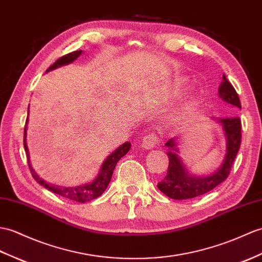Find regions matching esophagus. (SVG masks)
I'll return each instance as SVG.
<instances>
[{
	"instance_id": "34e87169",
	"label": "esophagus",
	"mask_w": 262,
	"mask_h": 262,
	"mask_svg": "<svg viewBox=\"0 0 262 262\" xmlns=\"http://www.w3.org/2000/svg\"><path fill=\"white\" fill-rule=\"evenodd\" d=\"M157 144H159V137H157V135L154 133H149L143 137L142 146L146 149L153 148Z\"/></svg>"
}]
</instances>
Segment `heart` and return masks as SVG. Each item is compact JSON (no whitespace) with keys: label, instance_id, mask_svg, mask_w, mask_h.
<instances>
[{"label":"heart","instance_id":"heart-1","mask_svg":"<svg viewBox=\"0 0 262 262\" xmlns=\"http://www.w3.org/2000/svg\"><path fill=\"white\" fill-rule=\"evenodd\" d=\"M186 86V81L185 80H176L175 84H174V90L178 91V90H182L184 87Z\"/></svg>","mask_w":262,"mask_h":262}]
</instances>
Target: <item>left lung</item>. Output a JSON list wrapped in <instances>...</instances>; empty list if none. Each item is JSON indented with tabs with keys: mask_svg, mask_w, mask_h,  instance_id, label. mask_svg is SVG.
<instances>
[{
	"mask_svg": "<svg viewBox=\"0 0 262 262\" xmlns=\"http://www.w3.org/2000/svg\"><path fill=\"white\" fill-rule=\"evenodd\" d=\"M219 96L224 101L231 105L241 108V102L235 89L223 76V81L219 88ZM220 123L223 126L224 133L227 137V156L222 166L217 172L206 178H195L186 172L185 167L182 164L179 155L176 154V143L173 138L166 143L167 147L171 149L167 153L168 156V168L166 176L161 181L157 187L168 198L174 200H188L198 198L200 195L210 192L226 181L231 172L235 156L238 154L241 145V119L239 117L221 118Z\"/></svg>",
	"mask_w": 262,
	"mask_h": 262,
	"instance_id": "left-lung-1",
	"label": "left lung"
}]
</instances>
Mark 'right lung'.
Here are the masks:
<instances>
[{"mask_svg":"<svg viewBox=\"0 0 262 262\" xmlns=\"http://www.w3.org/2000/svg\"><path fill=\"white\" fill-rule=\"evenodd\" d=\"M81 52H82L81 50H79V51H74V52L64 54V56L59 58L56 62L49 67L47 72L54 69V68H57V67L68 64L72 61H75V60L79 56H80ZM27 125H28V117H27V121H26V127H24L23 145H24V149H26L27 157H28V164H29L30 172H31L33 179L38 182L39 184L48 188V190L51 191L52 193H56L60 196L69 199L71 201H76V202H79V203L88 202V201L95 200L96 198L101 195L103 191L106 190V187L108 186L109 182H111V180H112L114 168H115V166H116L117 162L124 155L128 153V150L130 148V143L126 142L125 144L121 145L120 147H118L116 150L113 151V153L107 157V160L103 162L99 175L97 176L96 180L94 182H91V183L82 185V186H77V187H60V186H56L52 184H48L47 182H45L43 180L39 178V175L36 174L34 172V169L31 167V164H30V157H29V150H28V146H27Z\"/></svg>","mask_w":262,"mask_h":262,"instance_id":"1","label":"right lung"}]
</instances>
